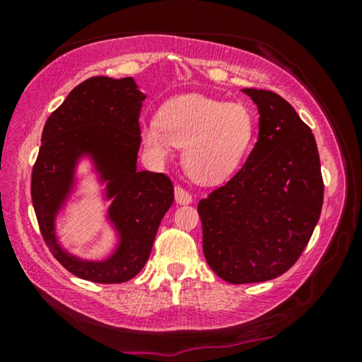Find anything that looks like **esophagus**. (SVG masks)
<instances>
[{"label": "esophagus", "mask_w": 362, "mask_h": 362, "mask_svg": "<svg viewBox=\"0 0 362 362\" xmlns=\"http://www.w3.org/2000/svg\"><path fill=\"white\" fill-rule=\"evenodd\" d=\"M175 197H176L177 204H189V202H192L191 192L185 189V187L180 186V185L175 187Z\"/></svg>", "instance_id": "esophagus-1"}]
</instances>
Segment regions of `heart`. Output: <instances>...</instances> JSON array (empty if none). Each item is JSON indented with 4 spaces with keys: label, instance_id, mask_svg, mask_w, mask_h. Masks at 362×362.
Masks as SVG:
<instances>
[{
    "label": "heart",
    "instance_id": "obj_1",
    "mask_svg": "<svg viewBox=\"0 0 362 362\" xmlns=\"http://www.w3.org/2000/svg\"><path fill=\"white\" fill-rule=\"evenodd\" d=\"M255 133V117L244 103L186 93L168 100L158 120L141 125L143 146L158 161L185 146L182 166L202 185H217L240 166Z\"/></svg>",
    "mask_w": 362,
    "mask_h": 362
}]
</instances>
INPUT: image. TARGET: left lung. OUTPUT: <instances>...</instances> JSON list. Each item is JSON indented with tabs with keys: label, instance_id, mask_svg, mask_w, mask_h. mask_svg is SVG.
Here are the masks:
<instances>
[{
	"label": "left lung",
	"instance_id": "8db88e82",
	"mask_svg": "<svg viewBox=\"0 0 362 362\" xmlns=\"http://www.w3.org/2000/svg\"><path fill=\"white\" fill-rule=\"evenodd\" d=\"M244 92L259 107V140L245 165L197 204L206 262L235 285L272 280L295 265L325 192L311 128L279 93Z\"/></svg>",
	"mask_w": 362,
	"mask_h": 362
}]
</instances>
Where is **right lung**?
I'll list each match as a JSON object with an SVG mask.
<instances>
[{
  "label": "right lung",
  "mask_w": 362,
  "mask_h": 362,
  "mask_svg": "<svg viewBox=\"0 0 362 362\" xmlns=\"http://www.w3.org/2000/svg\"><path fill=\"white\" fill-rule=\"evenodd\" d=\"M143 100L145 95L132 77H92L78 83L44 125L31 175L34 212L54 259L78 279L95 284L133 279L145 267L163 216L175 201V187L165 173L136 170ZM82 151L93 153L109 180V195L116 197L111 216L122 244L102 264L69 257L53 237V212L70 184L73 161Z\"/></svg>",
  "instance_id": "right-lung-1"
}]
</instances>
